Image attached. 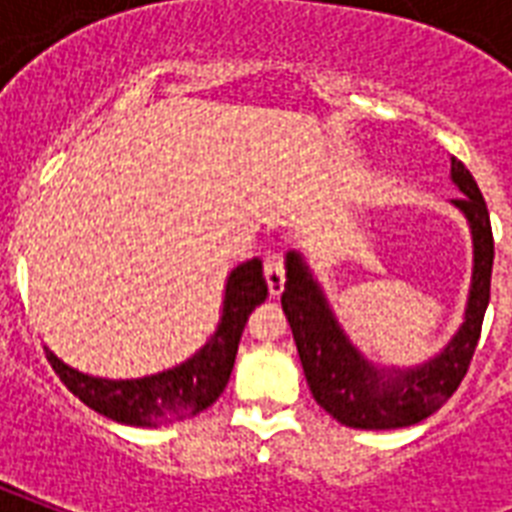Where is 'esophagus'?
Returning a JSON list of instances; mask_svg holds the SVG:
<instances>
[{"label":"esophagus","mask_w":512,"mask_h":512,"mask_svg":"<svg viewBox=\"0 0 512 512\" xmlns=\"http://www.w3.org/2000/svg\"><path fill=\"white\" fill-rule=\"evenodd\" d=\"M284 276H287V260L281 249H273L265 255V279H268V289L271 295H281L284 289Z\"/></svg>","instance_id":"1"}]
</instances>
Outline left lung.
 Segmentation results:
<instances>
[{
    "label": "left lung",
    "instance_id": "1",
    "mask_svg": "<svg viewBox=\"0 0 512 512\" xmlns=\"http://www.w3.org/2000/svg\"><path fill=\"white\" fill-rule=\"evenodd\" d=\"M452 180L460 185L462 196L454 204L465 212L473 228V289H470L465 324L438 358L412 372H396L382 377L364 358H358L345 335L329 313L327 300L313 284L311 273L300 257H287V284L281 305L295 335L305 380L313 398L337 422L361 430L406 428L422 422L454 396L476 353L484 313L492 292L494 236L486 201L468 167L452 159Z\"/></svg>",
    "mask_w": 512,
    "mask_h": 512
}]
</instances>
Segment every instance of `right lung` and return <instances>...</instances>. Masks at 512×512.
<instances>
[{"instance_id": "add662e5", "label": "right lung", "mask_w": 512, "mask_h": 512, "mask_svg": "<svg viewBox=\"0 0 512 512\" xmlns=\"http://www.w3.org/2000/svg\"><path fill=\"white\" fill-rule=\"evenodd\" d=\"M265 297H268V284L263 276V260L255 257L249 263H241L228 276L223 319L212 340L196 356L170 372L151 374L140 380H103V377L76 372L52 356L50 350H47V361L74 396L82 398L84 404L108 420L124 425H148V428L172 425L212 406L223 393L236 361L244 324L249 313L255 311V305L263 303Z\"/></svg>"}]
</instances>
